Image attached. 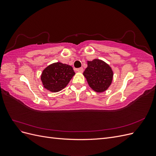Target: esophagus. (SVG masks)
<instances>
[{"instance_id":"1","label":"esophagus","mask_w":156,"mask_h":156,"mask_svg":"<svg viewBox=\"0 0 156 156\" xmlns=\"http://www.w3.org/2000/svg\"><path fill=\"white\" fill-rule=\"evenodd\" d=\"M76 71L77 72H80V73H83V68H80L76 69Z\"/></svg>"}]
</instances>
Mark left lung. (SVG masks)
I'll use <instances>...</instances> for the list:
<instances>
[{
    "label": "left lung",
    "instance_id": "8db88e82",
    "mask_svg": "<svg viewBox=\"0 0 156 156\" xmlns=\"http://www.w3.org/2000/svg\"><path fill=\"white\" fill-rule=\"evenodd\" d=\"M88 66L83 72L88 85L96 92H105L110 87L113 72L108 64L100 59L88 61Z\"/></svg>",
    "mask_w": 156,
    "mask_h": 156
}]
</instances>
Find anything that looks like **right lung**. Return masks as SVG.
I'll return each instance as SVG.
<instances>
[{"label": "right lung", "instance_id": "right-lung-1", "mask_svg": "<svg viewBox=\"0 0 156 156\" xmlns=\"http://www.w3.org/2000/svg\"><path fill=\"white\" fill-rule=\"evenodd\" d=\"M75 74L71 66L55 62L43 70L41 80L45 88L52 92H57L68 85Z\"/></svg>", "mask_w": 156, "mask_h": 156}]
</instances>
